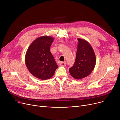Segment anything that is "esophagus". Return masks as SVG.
I'll list each match as a JSON object with an SVG mask.
<instances>
[{
  "label": "esophagus",
  "mask_w": 120,
  "mask_h": 120,
  "mask_svg": "<svg viewBox=\"0 0 120 120\" xmlns=\"http://www.w3.org/2000/svg\"><path fill=\"white\" fill-rule=\"evenodd\" d=\"M66 64L65 62H61L60 63V66H63V67H65L66 66Z\"/></svg>",
  "instance_id": "esophagus-1"
}]
</instances>
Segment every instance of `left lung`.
Here are the masks:
<instances>
[{
  "label": "left lung",
  "instance_id": "left-lung-1",
  "mask_svg": "<svg viewBox=\"0 0 120 120\" xmlns=\"http://www.w3.org/2000/svg\"><path fill=\"white\" fill-rule=\"evenodd\" d=\"M78 44L74 64L69 69L71 76L81 79L90 75L96 64V57L89 43L78 38Z\"/></svg>",
  "mask_w": 120,
  "mask_h": 120
}]
</instances>
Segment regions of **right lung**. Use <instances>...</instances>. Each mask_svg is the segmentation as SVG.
I'll return each instance as SVG.
<instances>
[{"mask_svg":"<svg viewBox=\"0 0 120 120\" xmlns=\"http://www.w3.org/2000/svg\"><path fill=\"white\" fill-rule=\"evenodd\" d=\"M53 38L49 36L37 38L30 44L25 56V63L29 71L41 80L52 77L58 65L50 52Z\"/></svg>","mask_w":120,"mask_h":120,"instance_id":"right-lung-1","label":"right lung"}]
</instances>
